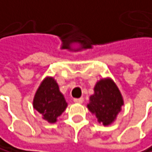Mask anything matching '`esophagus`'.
Segmentation results:
<instances>
[{
	"mask_svg": "<svg viewBox=\"0 0 152 152\" xmlns=\"http://www.w3.org/2000/svg\"><path fill=\"white\" fill-rule=\"evenodd\" d=\"M74 102L77 103V104H82L83 102V97H80V98H75L74 99Z\"/></svg>",
	"mask_w": 152,
	"mask_h": 152,
	"instance_id": "34e87169",
	"label": "esophagus"
}]
</instances>
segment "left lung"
I'll return each mask as SVG.
<instances>
[{
    "instance_id": "1",
    "label": "left lung",
    "mask_w": 152,
    "mask_h": 152,
    "mask_svg": "<svg viewBox=\"0 0 152 152\" xmlns=\"http://www.w3.org/2000/svg\"><path fill=\"white\" fill-rule=\"evenodd\" d=\"M124 98L116 83L110 78L100 79L94 87L87 108L104 126L111 124L122 110Z\"/></svg>"
}]
</instances>
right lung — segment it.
<instances>
[{
	"label": "right lung",
	"mask_w": 152,
	"mask_h": 152,
	"mask_svg": "<svg viewBox=\"0 0 152 152\" xmlns=\"http://www.w3.org/2000/svg\"><path fill=\"white\" fill-rule=\"evenodd\" d=\"M67 107L68 103L56 81L50 76L44 78L35 93L33 109L48 123L55 124Z\"/></svg>",
	"instance_id": "obj_1"
}]
</instances>
